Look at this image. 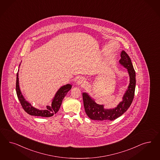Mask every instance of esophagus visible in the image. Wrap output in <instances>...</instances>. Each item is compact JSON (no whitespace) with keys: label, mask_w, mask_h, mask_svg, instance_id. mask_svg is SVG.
<instances>
[{"label":"esophagus","mask_w":160,"mask_h":160,"mask_svg":"<svg viewBox=\"0 0 160 160\" xmlns=\"http://www.w3.org/2000/svg\"><path fill=\"white\" fill-rule=\"evenodd\" d=\"M86 81V79H85V78L81 77L78 79L77 81V84L78 85H84Z\"/></svg>","instance_id":"esophagus-1"}]
</instances>
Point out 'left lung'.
Wrapping results in <instances>:
<instances>
[{"mask_svg": "<svg viewBox=\"0 0 160 160\" xmlns=\"http://www.w3.org/2000/svg\"><path fill=\"white\" fill-rule=\"evenodd\" d=\"M119 63L127 69L129 76V84L124 93L122 101L113 109H105L103 105L96 103L87 93H82L83 101L85 112L88 117L93 120L112 121L121 116L129 108L133 101L136 84L135 72L132 63L128 54L122 51L121 53Z\"/></svg>", "mask_w": 160, "mask_h": 160, "instance_id": "8db88e82", "label": "left lung"}]
</instances>
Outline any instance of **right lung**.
I'll return each mask as SVG.
<instances>
[{"label": "right lung", "mask_w": 160, "mask_h": 160, "mask_svg": "<svg viewBox=\"0 0 160 160\" xmlns=\"http://www.w3.org/2000/svg\"><path fill=\"white\" fill-rule=\"evenodd\" d=\"M18 72L16 75L17 77L16 83V91L18 98L19 99L21 105L23 109L25 110V111L31 115L42 117H50L53 116L54 114L57 113L61 107L63 99L66 96L68 91L71 90L72 88V85L70 84H67L61 87L57 91L54 98H53L51 105H47V108L44 109H39L32 106L31 103H29L26 101L23 96L22 95L19 85Z\"/></svg>", "instance_id": "obj_1"}]
</instances>
